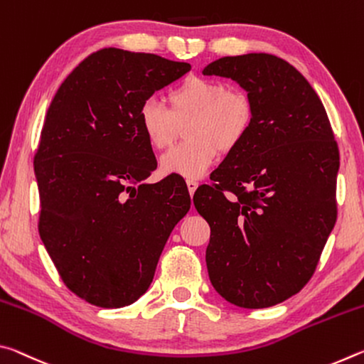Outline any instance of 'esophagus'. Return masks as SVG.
Segmentation results:
<instances>
[{
  "label": "esophagus",
  "mask_w": 364,
  "mask_h": 364,
  "mask_svg": "<svg viewBox=\"0 0 364 364\" xmlns=\"http://www.w3.org/2000/svg\"><path fill=\"white\" fill-rule=\"evenodd\" d=\"M186 184H188V191H189V196L193 197L194 196V193H196V189H197V186H199V183L197 181H194V180H186Z\"/></svg>",
  "instance_id": "obj_1"
}]
</instances>
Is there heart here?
Returning a JSON list of instances; mask_svg holds the SVG:
<instances>
[{
    "label": "heart",
    "instance_id": "b5f03b06",
    "mask_svg": "<svg viewBox=\"0 0 364 364\" xmlns=\"http://www.w3.org/2000/svg\"><path fill=\"white\" fill-rule=\"evenodd\" d=\"M170 109L149 97L136 114L139 133L152 149H164L176 134L178 123L191 119L188 143L171 147L160 157V170L188 180H199L218 157V147L230 152L242 143L254 122V104L244 91L226 88L220 80L188 77L168 93Z\"/></svg>",
    "mask_w": 364,
    "mask_h": 364
}]
</instances>
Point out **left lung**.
I'll list each match as a JSON object with an SVG mask.
<instances>
[{"mask_svg":"<svg viewBox=\"0 0 364 364\" xmlns=\"http://www.w3.org/2000/svg\"><path fill=\"white\" fill-rule=\"evenodd\" d=\"M202 73L234 80L254 104L247 136L210 175L217 183L194 194L210 225L208 278L236 306L278 305L310 281L334 230V133L316 91L284 59L226 56Z\"/></svg>","mask_w":364,"mask_h":364,"instance_id":"obj_1","label":"left lung"}]
</instances>
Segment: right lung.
<instances>
[{"label":"right lung","instance_id":"add662e5","mask_svg":"<svg viewBox=\"0 0 364 364\" xmlns=\"http://www.w3.org/2000/svg\"><path fill=\"white\" fill-rule=\"evenodd\" d=\"M189 70L106 48L72 70L48 109L33 160L40 237L65 286L90 304L136 301L189 210L180 178L144 181L157 162L136 123L141 102Z\"/></svg>","mask_w":364,"mask_h":364}]
</instances>
